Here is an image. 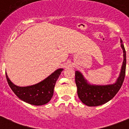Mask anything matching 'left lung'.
Segmentation results:
<instances>
[{
	"label": "left lung",
	"instance_id": "left-lung-1",
	"mask_svg": "<svg viewBox=\"0 0 129 129\" xmlns=\"http://www.w3.org/2000/svg\"><path fill=\"white\" fill-rule=\"evenodd\" d=\"M120 43L123 50L124 60L122 62L120 76L114 84L105 86L91 85L87 82V80L80 72L76 71L75 73V81L78 88V95L81 101L87 106H97L105 104L113 98L121 88L125 76L126 60V51L121 39Z\"/></svg>",
	"mask_w": 129,
	"mask_h": 129
}]
</instances>
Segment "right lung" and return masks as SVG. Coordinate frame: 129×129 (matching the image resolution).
I'll use <instances>...</instances> for the list:
<instances>
[{"label": "right lung", "mask_w": 129, "mask_h": 129, "mask_svg": "<svg viewBox=\"0 0 129 129\" xmlns=\"http://www.w3.org/2000/svg\"><path fill=\"white\" fill-rule=\"evenodd\" d=\"M63 69L56 71L41 82L33 86L20 87L15 85L9 80L6 73V78L10 88L19 99L32 105L41 106L50 101L53 95V90L57 78Z\"/></svg>", "instance_id": "obj_1"}]
</instances>
